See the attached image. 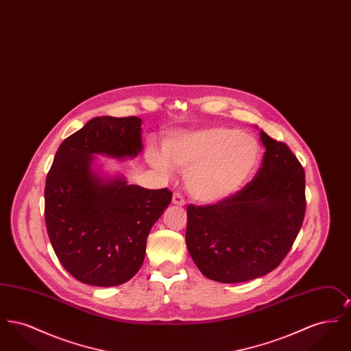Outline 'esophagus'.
I'll use <instances>...</instances> for the list:
<instances>
[{"label":"esophagus","mask_w":351,"mask_h":351,"mask_svg":"<svg viewBox=\"0 0 351 351\" xmlns=\"http://www.w3.org/2000/svg\"><path fill=\"white\" fill-rule=\"evenodd\" d=\"M172 202L175 204V205H184L185 204V200H184L183 196L179 193V192H175L173 193V196H172Z\"/></svg>","instance_id":"esophagus-1"}]
</instances>
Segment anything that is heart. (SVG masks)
<instances>
[{
    "instance_id": "heart-1",
    "label": "heart",
    "mask_w": 351,
    "mask_h": 351,
    "mask_svg": "<svg viewBox=\"0 0 351 351\" xmlns=\"http://www.w3.org/2000/svg\"><path fill=\"white\" fill-rule=\"evenodd\" d=\"M163 155L149 151L151 165L163 173H169L171 166L183 171L192 197L216 202L237 193L250 179L261 147L250 134L215 126L173 134L163 143Z\"/></svg>"
}]
</instances>
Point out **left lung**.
<instances>
[{"instance_id": "1", "label": "left lung", "mask_w": 351, "mask_h": 351, "mask_svg": "<svg viewBox=\"0 0 351 351\" xmlns=\"http://www.w3.org/2000/svg\"><path fill=\"white\" fill-rule=\"evenodd\" d=\"M266 152L250 183L216 204L186 206L185 242L202 275L242 283L278 267L305 216V172L289 147L261 132Z\"/></svg>"}]
</instances>
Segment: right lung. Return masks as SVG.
<instances>
[{"label": "right lung", "mask_w": 351, "mask_h": 351, "mask_svg": "<svg viewBox=\"0 0 351 351\" xmlns=\"http://www.w3.org/2000/svg\"><path fill=\"white\" fill-rule=\"evenodd\" d=\"M142 119L96 117L66 138L55 154L45 188V219L62 266L84 284L126 283L145 261L147 237L172 200L168 188L146 189L92 172L93 154L135 156Z\"/></svg>", "instance_id": "right-lung-1"}]
</instances>
